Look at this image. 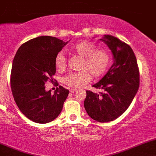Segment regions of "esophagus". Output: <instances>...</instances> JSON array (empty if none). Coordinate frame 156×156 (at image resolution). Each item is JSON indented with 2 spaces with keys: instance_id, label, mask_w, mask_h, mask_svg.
Wrapping results in <instances>:
<instances>
[{
  "instance_id": "esophagus-1",
  "label": "esophagus",
  "mask_w": 156,
  "mask_h": 156,
  "mask_svg": "<svg viewBox=\"0 0 156 156\" xmlns=\"http://www.w3.org/2000/svg\"><path fill=\"white\" fill-rule=\"evenodd\" d=\"M76 91H77V89H73V88H72V89H69V92H70L71 93H74V92H76Z\"/></svg>"
}]
</instances>
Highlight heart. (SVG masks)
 Returning <instances> with one entry per match:
<instances>
[{
	"label": "heart",
	"mask_w": 156,
	"mask_h": 156,
	"mask_svg": "<svg viewBox=\"0 0 156 156\" xmlns=\"http://www.w3.org/2000/svg\"><path fill=\"white\" fill-rule=\"evenodd\" d=\"M73 53L83 57L80 69L83 70L70 73L63 78L64 84L73 89L80 88L94 78H99L106 72L110 65L111 56L105 50L98 49L96 44L87 40L76 42L70 48ZM55 67L58 70H64L66 58L63 53H58L55 58Z\"/></svg>",
	"instance_id": "obj_1"
}]
</instances>
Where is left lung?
<instances>
[{"instance_id": "1", "label": "left lung", "mask_w": 156, "mask_h": 156, "mask_svg": "<svg viewBox=\"0 0 156 156\" xmlns=\"http://www.w3.org/2000/svg\"><path fill=\"white\" fill-rule=\"evenodd\" d=\"M100 40L107 44L113 55L112 66L93 87L104 90L87 91L84 108L89 116L100 122L116 119L128 109L139 87V72L133 50L128 44L112 35Z\"/></svg>"}]
</instances>
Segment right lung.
I'll use <instances>...</instances> for the list:
<instances>
[{
    "label": "right lung",
    "mask_w": 156,
    "mask_h": 156,
    "mask_svg": "<svg viewBox=\"0 0 156 156\" xmlns=\"http://www.w3.org/2000/svg\"><path fill=\"white\" fill-rule=\"evenodd\" d=\"M68 42L41 36L23 44L16 53L11 72V88L15 103L27 118L48 123L62 112L69 90L62 86L53 94L45 90V82L53 81L55 58Z\"/></svg>",
    "instance_id": "right-lung-1"
}]
</instances>
